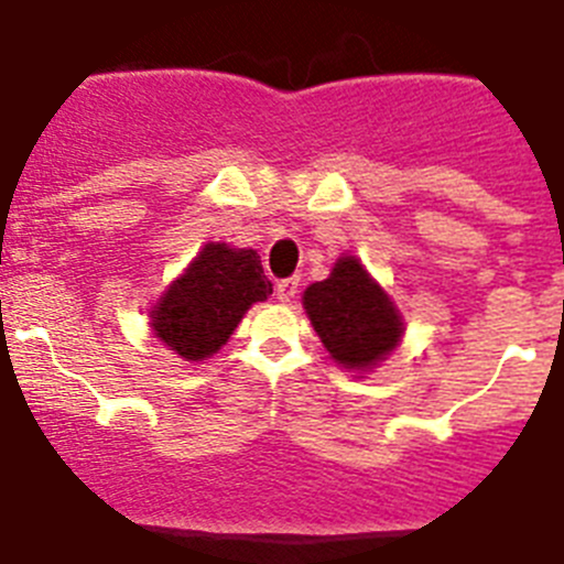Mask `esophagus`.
Here are the masks:
<instances>
[{"label": "esophagus", "mask_w": 564, "mask_h": 564, "mask_svg": "<svg viewBox=\"0 0 564 564\" xmlns=\"http://www.w3.org/2000/svg\"><path fill=\"white\" fill-rule=\"evenodd\" d=\"M296 288H300V279L291 276V279H282L276 285V300L279 303H291L296 296Z\"/></svg>", "instance_id": "34e87169"}]
</instances>
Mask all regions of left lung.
<instances>
[{
	"instance_id": "obj_1",
	"label": "left lung",
	"mask_w": 564,
	"mask_h": 564,
	"mask_svg": "<svg viewBox=\"0 0 564 564\" xmlns=\"http://www.w3.org/2000/svg\"><path fill=\"white\" fill-rule=\"evenodd\" d=\"M303 305L328 355L346 369H376L404 335L399 308L355 256H340L328 279L305 288Z\"/></svg>"
}]
</instances>
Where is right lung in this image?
<instances>
[{
    "mask_svg": "<svg viewBox=\"0 0 564 564\" xmlns=\"http://www.w3.org/2000/svg\"><path fill=\"white\" fill-rule=\"evenodd\" d=\"M273 294L256 250L209 241L160 296L151 326L183 360H206L227 344L253 303Z\"/></svg>",
    "mask_w": 564,
    "mask_h": 564,
    "instance_id": "1",
    "label": "right lung"
}]
</instances>
